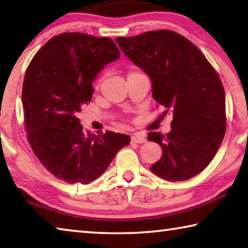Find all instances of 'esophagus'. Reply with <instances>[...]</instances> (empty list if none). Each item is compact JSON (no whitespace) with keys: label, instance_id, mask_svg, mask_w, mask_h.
<instances>
[{"label":"esophagus","instance_id":"1","mask_svg":"<svg viewBox=\"0 0 248 248\" xmlns=\"http://www.w3.org/2000/svg\"><path fill=\"white\" fill-rule=\"evenodd\" d=\"M146 141L145 137L143 134H140V133H134L133 136L131 137V142L132 143H144Z\"/></svg>","mask_w":248,"mask_h":248}]
</instances>
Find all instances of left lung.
I'll return each instance as SVG.
<instances>
[{
    "mask_svg": "<svg viewBox=\"0 0 248 248\" xmlns=\"http://www.w3.org/2000/svg\"><path fill=\"white\" fill-rule=\"evenodd\" d=\"M121 51L144 71L152 97L173 116L169 133H149L163 154L150 167L170 182L187 180L212 161L225 134V95L219 75L203 53L171 31L116 38Z\"/></svg>",
    "mask_w": 248,
    "mask_h": 248,
    "instance_id": "1",
    "label": "left lung"
}]
</instances>
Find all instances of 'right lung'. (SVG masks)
<instances>
[{
    "label": "right lung",
    "instance_id": "obj_1",
    "mask_svg": "<svg viewBox=\"0 0 248 248\" xmlns=\"http://www.w3.org/2000/svg\"><path fill=\"white\" fill-rule=\"evenodd\" d=\"M119 57L111 39L64 32L41 47L25 73L27 140L45 169L65 183L93 182L130 143L127 134L85 133L77 117L91 102L97 74Z\"/></svg>",
    "mask_w": 248,
    "mask_h": 248
}]
</instances>
